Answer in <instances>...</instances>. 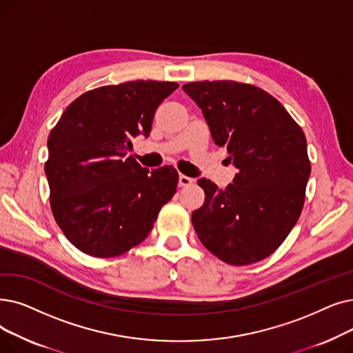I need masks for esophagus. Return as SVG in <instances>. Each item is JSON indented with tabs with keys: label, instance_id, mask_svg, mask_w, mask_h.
<instances>
[{
	"label": "esophagus",
	"instance_id": "esophagus-1",
	"mask_svg": "<svg viewBox=\"0 0 353 353\" xmlns=\"http://www.w3.org/2000/svg\"><path fill=\"white\" fill-rule=\"evenodd\" d=\"M193 183V179L192 177H188L185 174H180L179 176V186L180 188H186V186H190Z\"/></svg>",
	"mask_w": 353,
	"mask_h": 353
}]
</instances>
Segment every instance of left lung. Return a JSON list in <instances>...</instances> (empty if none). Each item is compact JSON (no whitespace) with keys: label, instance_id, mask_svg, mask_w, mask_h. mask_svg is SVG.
Returning a JSON list of instances; mask_svg holds the SVG:
<instances>
[{"label":"left lung","instance_id":"1","mask_svg":"<svg viewBox=\"0 0 353 353\" xmlns=\"http://www.w3.org/2000/svg\"><path fill=\"white\" fill-rule=\"evenodd\" d=\"M183 90L238 168L223 190L197 180L205 203L192 213L194 231L226 264L261 261L284 242L303 210L312 170L305 135L277 99L254 85L203 81Z\"/></svg>","mask_w":353,"mask_h":353}]
</instances>
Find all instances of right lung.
I'll list each match as a JSON object with an SVG mask.
<instances>
[{
    "instance_id": "1",
    "label": "right lung",
    "mask_w": 353,
    "mask_h": 353,
    "mask_svg": "<svg viewBox=\"0 0 353 353\" xmlns=\"http://www.w3.org/2000/svg\"><path fill=\"white\" fill-rule=\"evenodd\" d=\"M174 82L134 81L76 98L50 131L44 164L53 216L79 251L118 256L143 242L179 183L174 167L150 172L127 152L148 137Z\"/></svg>"
}]
</instances>
